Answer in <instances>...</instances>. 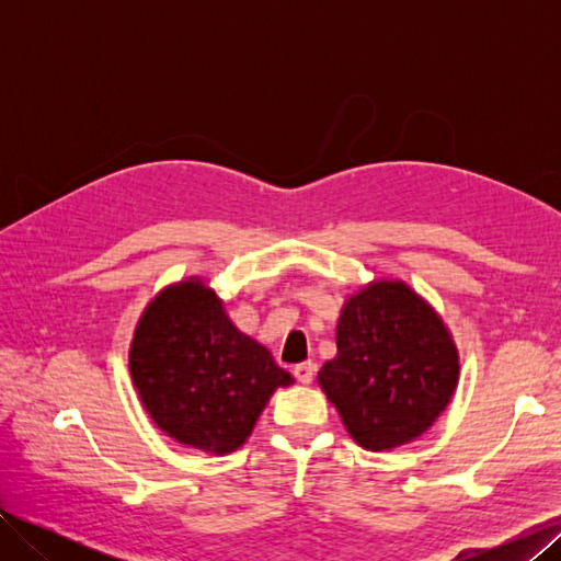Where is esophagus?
Returning a JSON list of instances; mask_svg holds the SVG:
<instances>
[{"label": "esophagus", "mask_w": 561, "mask_h": 561, "mask_svg": "<svg viewBox=\"0 0 561 561\" xmlns=\"http://www.w3.org/2000/svg\"><path fill=\"white\" fill-rule=\"evenodd\" d=\"M313 375H316V365L309 360V363H299L297 367H295V377H297V381L299 383H311L313 381Z\"/></svg>", "instance_id": "esophagus-1"}]
</instances>
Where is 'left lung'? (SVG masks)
<instances>
[{
  "label": "left lung",
  "mask_w": 561,
  "mask_h": 561,
  "mask_svg": "<svg viewBox=\"0 0 561 561\" xmlns=\"http://www.w3.org/2000/svg\"><path fill=\"white\" fill-rule=\"evenodd\" d=\"M458 375L443 316L404 280L381 278L344 299L336 355L320 367L318 386L355 443L388 451L431 431Z\"/></svg>",
  "instance_id": "1"
}]
</instances>
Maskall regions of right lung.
I'll return each instance as SVG.
<instances>
[{
  "label": "right lung",
  "instance_id": "obj_1",
  "mask_svg": "<svg viewBox=\"0 0 561 561\" xmlns=\"http://www.w3.org/2000/svg\"><path fill=\"white\" fill-rule=\"evenodd\" d=\"M128 371L168 437L215 456L243 447L276 388L295 383L266 346L233 325L201 276L165 285L147 304Z\"/></svg>",
  "mask_w": 561,
  "mask_h": 561
}]
</instances>
